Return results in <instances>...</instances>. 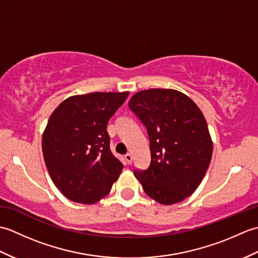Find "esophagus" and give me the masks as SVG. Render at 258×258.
I'll return each mask as SVG.
<instances>
[{"label": "esophagus", "mask_w": 258, "mask_h": 258, "mask_svg": "<svg viewBox=\"0 0 258 258\" xmlns=\"http://www.w3.org/2000/svg\"><path fill=\"white\" fill-rule=\"evenodd\" d=\"M124 160H125L126 164H128V165H130V164L132 163V155H131L130 153H127V154L124 155Z\"/></svg>", "instance_id": "34e87169"}]
</instances>
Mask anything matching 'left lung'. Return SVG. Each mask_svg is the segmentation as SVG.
<instances>
[{
    "instance_id": "obj_1",
    "label": "left lung",
    "mask_w": 258,
    "mask_h": 258,
    "mask_svg": "<svg viewBox=\"0 0 258 258\" xmlns=\"http://www.w3.org/2000/svg\"><path fill=\"white\" fill-rule=\"evenodd\" d=\"M128 106L145 125L151 164L134 171L145 193L163 205L184 201L199 187L212 160L213 141L195 102L172 89L140 91Z\"/></svg>"
}]
</instances>
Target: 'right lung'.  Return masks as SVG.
Instances as JSON below:
<instances>
[{
    "label": "right lung",
    "mask_w": 258,
    "mask_h": 258,
    "mask_svg": "<svg viewBox=\"0 0 258 258\" xmlns=\"http://www.w3.org/2000/svg\"><path fill=\"white\" fill-rule=\"evenodd\" d=\"M130 92L70 96L54 109L42 135L48 174L75 203L94 204L106 196L123 164L109 150L107 122Z\"/></svg>",
    "instance_id": "1"
}]
</instances>
